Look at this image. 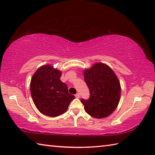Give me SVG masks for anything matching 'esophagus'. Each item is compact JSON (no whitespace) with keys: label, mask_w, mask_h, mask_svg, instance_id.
Segmentation results:
<instances>
[{"label":"esophagus","mask_w":155,"mask_h":155,"mask_svg":"<svg viewBox=\"0 0 155 155\" xmlns=\"http://www.w3.org/2000/svg\"><path fill=\"white\" fill-rule=\"evenodd\" d=\"M75 97L76 98H80V94L79 93H77V94H75Z\"/></svg>","instance_id":"1"}]
</instances>
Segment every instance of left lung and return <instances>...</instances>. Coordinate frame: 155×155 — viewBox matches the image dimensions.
Listing matches in <instances>:
<instances>
[{"mask_svg":"<svg viewBox=\"0 0 155 155\" xmlns=\"http://www.w3.org/2000/svg\"><path fill=\"white\" fill-rule=\"evenodd\" d=\"M84 78L90 91L88 99L81 100L86 113L97 118L113 113L120 97V85L113 71L107 64L97 63L84 71Z\"/></svg>","mask_w":155,"mask_h":155,"instance_id":"8db88e82","label":"left lung"}]
</instances>
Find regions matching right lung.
<instances>
[{
	"label": "right lung",
	"instance_id": "add662e5",
	"mask_svg": "<svg viewBox=\"0 0 155 155\" xmlns=\"http://www.w3.org/2000/svg\"><path fill=\"white\" fill-rule=\"evenodd\" d=\"M62 73L49 64L35 72L31 82V93L35 106L42 114L51 117L60 116L67 111L75 98L68 87L61 81Z\"/></svg>",
	"mask_w": 155,
	"mask_h": 155
}]
</instances>
